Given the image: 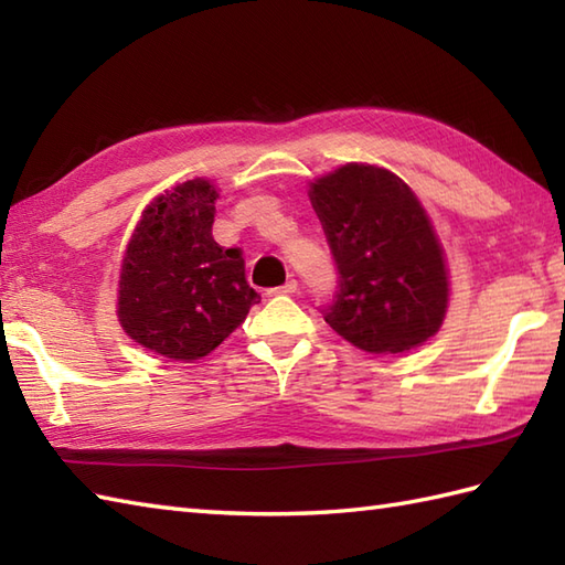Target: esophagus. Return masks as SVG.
<instances>
[{"mask_svg": "<svg viewBox=\"0 0 565 565\" xmlns=\"http://www.w3.org/2000/svg\"><path fill=\"white\" fill-rule=\"evenodd\" d=\"M296 291H298V284L291 279V281H286L284 286H276V289H269V296H291Z\"/></svg>", "mask_w": 565, "mask_h": 565, "instance_id": "esophagus-1", "label": "esophagus"}]
</instances>
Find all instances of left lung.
I'll list each match as a JSON object with an SVG mask.
<instances>
[{"instance_id":"left-lung-1","label":"left lung","mask_w":565,"mask_h":565,"mask_svg":"<svg viewBox=\"0 0 565 565\" xmlns=\"http://www.w3.org/2000/svg\"><path fill=\"white\" fill-rule=\"evenodd\" d=\"M338 264L328 326L371 354H398L437 334L449 303L444 249L401 177L350 162L310 184Z\"/></svg>"}]
</instances>
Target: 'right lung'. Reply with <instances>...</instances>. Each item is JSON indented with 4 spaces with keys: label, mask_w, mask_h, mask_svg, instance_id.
<instances>
[{
    "label": "right lung",
    "mask_w": 565,
    "mask_h": 565,
    "mask_svg": "<svg viewBox=\"0 0 565 565\" xmlns=\"http://www.w3.org/2000/svg\"><path fill=\"white\" fill-rule=\"evenodd\" d=\"M218 191L189 179L142 211L118 281V320L130 340L174 362L211 354L259 294L245 279L237 247L213 239Z\"/></svg>",
    "instance_id": "obj_1"
}]
</instances>
